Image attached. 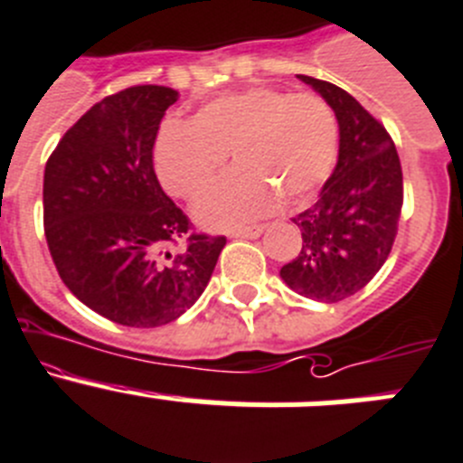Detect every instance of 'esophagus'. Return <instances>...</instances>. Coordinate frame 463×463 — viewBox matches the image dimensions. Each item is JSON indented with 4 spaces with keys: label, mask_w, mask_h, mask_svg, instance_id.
<instances>
[{
    "label": "esophagus",
    "mask_w": 463,
    "mask_h": 463,
    "mask_svg": "<svg viewBox=\"0 0 463 463\" xmlns=\"http://www.w3.org/2000/svg\"><path fill=\"white\" fill-rule=\"evenodd\" d=\"M262 235L260 226H251V228H235V231L228 232V237H244V240H256V237Z\"/></svg>",
    "instance_id": "esophagus-1"
}]
</instances>
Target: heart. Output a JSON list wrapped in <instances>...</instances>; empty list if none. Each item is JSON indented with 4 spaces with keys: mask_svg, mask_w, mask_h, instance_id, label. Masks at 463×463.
Masks as SVG:
<instances>
[{
    "mask_svg": "<svg viewBox=\"0 0 463 463\" xmlns=\"http://www.w3.org/2000/svg\"><path fill=\"white\" fill-rule=\"evenodd\" d=\"M232 155L228 173L194 207L207 228H235L280 203L299 210L331 178L340 153L338 116L313 93L253 86L205 102L194 120H164L155 171L168 194L201 196Z\"/></svg>",
    "mask_w": 463,
    "mask_h": 463,
    "instance_id": "heart-1",
    "label": "heart"
}]
</instances>
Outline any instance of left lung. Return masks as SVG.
I'll return each mask as SVG.
<instances>
[{
	"label": "left lung",
	"instance_id": "obj_1",
	"mask_svg": "<svg viewBox=\"0 0 463 463\" xmlns=\"http://www.w3.org/2000/svg\"><path fill=\"white\" fill-rule=\"evenodd\" d=\"M338 116L340 153L317 203L292 222L304 244L280 279L308 299L335 304L382 269L397 235L404 184L395 144L356 98L331 81L299 75Z\"/></svg>",
	"mask_w": 463,
	"mask_h": 463
}]
</instances>
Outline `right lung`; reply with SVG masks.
Listing matches in <instances>:
<instances>
[{
  "label": "right lung",
  "instance_id": "add662e5",
  "mask_svg": "<svg viewBox=\"0 0 463 463\" xmlns=\"http://www.w3.org/2000/svg\"><path fill=\"white\" fill-rule=\"evenodd\" d=\"M178 90L129 86L90 107L45 164L43 223L56 271L84 306L150 329L196 304L226 237L192 232L159 187L153 146Z\"/></svg>",
  "mask_w": 463,
  "mask_h": 463
}]
</instances>
